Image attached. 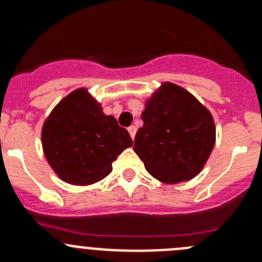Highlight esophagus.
<instances>
[{
	"instance_id": "esophagus-1",
	"label": "esophagus",
	"mask_w": 262,
	"mask_h": 262,
	"mask_svg": "<svg viewBox=\"0 0 262 262\" xmlns=\"http://www.w3.org/2000/svg\"><path fill=\"white\" fill-rule=\"evenodd\" d=\"M128 132H129V134H130V137H132V139H134V137H136V132H137V128L134 125H130L128 128Z\"/></svg>"
}]
</instances>
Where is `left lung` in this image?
Wrapping results in <instances>:
<instances>
[{
  "instance_id": "1",
  "label": "left lung",
  "mask_w": 262,
  "mask_h": 262,
  "mask_svg": "<svg viewBox=\"0 0 262 262\" xmlns=\"http://www.w3.org/2000/svg\"><path fill=\"white\" fill-rule=\"evenodd\" d=\"M134 152L150 175L165 184L194 179L207 163L215 125L209 110L189 91L165 82L146 102Z\"/></svg>"
}]
</instances>
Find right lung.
Listing matches in <instances>:
<instances>
[{
    "instance_id": "obj_1",
    "label": "right lung",
    "mask_w": 262,
    "mask_h": 262,
    "mask_svg": "<svg viewBox=\"0 0 262 262\" xmlns=\"http://www.w3.org/2000/svg\"><path fill=\"white\" fill-rule=\"evenodd\" d=\"M41 143L50 167L72 185L106 178L116 157L133 146L128 130L105 115L86 89L71 92L53 109L44 121Z\"/></svg>"
}]
</instances>
